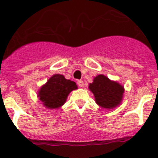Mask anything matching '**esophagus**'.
<instances>
[{"label": "esophagus", "instance_id": "obj_1", "mask_svg": "<svg viewBox=\"0 0 158 158\" xmlns=\"http://www.w3.org/2000/svg\"><path fill=\"white\" fill-rule=\"evenodd\" d=\"M77 84H78V86H79V87H83V86H84V82H83V81H82V80L78 81Z\"/></svg>", "mask_w": 158, "mask_h": 158}]
</instances>
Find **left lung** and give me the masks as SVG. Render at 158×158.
I'll return each instance as SVG.
<instances>
[{"mask_svg":"<svg viewBox=\"0 0 158 158\" xmlns=\"http://www.w3.org/2000/svg\"><path fill=\"white\" fill-rule=\"evenodd\" d=\"M89 89L94 94L95 102L101 107L107 110L120 105L125 92L122 85L102 74L94 78L93 82L89 85Z\"/></svg>","mask_w":158,"mask_h":158,"instance_id":"8db88e82","label":"left lung"}]
</instances>
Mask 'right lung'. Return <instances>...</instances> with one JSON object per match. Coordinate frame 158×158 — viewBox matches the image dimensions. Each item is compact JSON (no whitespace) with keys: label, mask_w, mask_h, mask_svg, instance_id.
Wrapping results in <instances>:
<instances>
[{"label":"right lung","mask_w":158,"mask_h":158,"mask_svg":"<svg viewBox=\"0 0 158 158\" xmlns=\"http://www.w3.org/2000/svg\"><path fill=\"white\" fill-rule=\"evenodd\" d=\"M78 86L63 75L54 74L38 90L37 97L43 105L48 109H58L66 102L69 94Z\"/></svg>","instance_id":"obj_1"}]
</instances>
